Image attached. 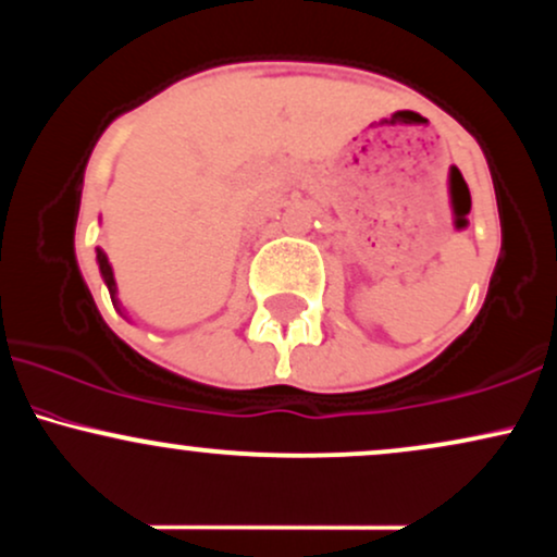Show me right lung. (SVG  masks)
Returning a JSON list of instances; mask_svg holds the SVG:
<instances>
[{"mask_svg": "<svg viewBox=\"0 0 557 557\" xmlns=\"http://www.w3.org/2000/svg\"><path fill=\"white\" fill-rule=\"evenodd\" d=\"M96 264H99L101 280H104L107 290H110V298H112L114 309H117L120 314L125 317V309H123V304H120V298H117V283H114V272H112V264H110V259H107V253L101 251V248H96ZM125 319H127V317H125Z\"/></svg>", "mask_w": 557, "mask_h": 557, "instance_id": "obj_1", "label": "right lung"}]
</instances>
